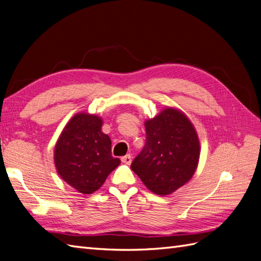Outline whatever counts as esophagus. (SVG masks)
Returning a JSON list of instances; mask_svg holds the SVG:
<instances>
[{"mask_svg":"<svg viewBox=\"0 0 261 261\" xmlns=\"http://www.w3.org/2000/svg\"><path fill=\"white\" fill-rule=\"evenodd\" d=\"M121 161H122V162L124 163V165H130L131 161H132L131 155H130V154H126V155L122 156V158H121Z\"/></svg>","mask_w":261,"mask_h":261,"instance_id":"obj_1","label":"esophagus"}]
</instances>
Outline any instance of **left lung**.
I'll use <instances>...</instances> for the list:
<instances>
[{
	"mask_svg": "<svg viewBox=\"0 0 261 261\" xmlns=\"http://www.w3.org/2000/svg\"><path fill=\"white\" fill-rule=\"evenodd\" d=\"M145 144L131 169L149 190L166 196L187 184L195 173L200 145L190 120L168 108L145 121Z\"/></svg>",
	"mask_w": 261,
	"mask_h": 261,
	"instance_id": "8db88e82",
	"label": "left lung"
}]
</instances>
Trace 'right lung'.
Masks as SVG:
<instances>
[{"mask_svg": "<svg viewBox=\"0 0 261 261\" xmlns=\"http://www.w3.org/2000/svg\"><path fill=\"white\" fill-rule=\"evenodd\" d=\"M101 126V118L76 114L66 124L54 151L61 178L86 195L98 190L120 165V159L112 156L110 138Z\"/></svg>", "mask_w": 261, "mask_h": 261, "instance_id": "right-lung-1", "label": "right lung"}]
</instances>
